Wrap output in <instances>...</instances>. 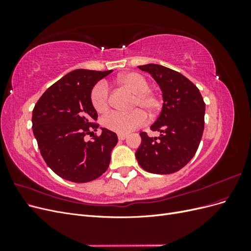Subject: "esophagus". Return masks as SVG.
<instances>
[{"label": "esophagus", "mask_w": 251, "mask_h": 251, "mask_svg": "<svg viewBox=\"0 0 251 251\" xmlns=\"http://www.w3.org/2000/svg\"><path fill=\"white\" fill-rule=\"evenodd\" d=\"M126 138V135H125V134H119L118 135V139L119 140H125Z\"/></svg>", "instance_id": "1"}]
</instances>
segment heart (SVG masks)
Wrapping results in <instances>:
<instances>
[{"label":"heart","instance_id":"b5f03b06","mask_svg":"<svg viewBox=\"0 0 251 251\" xmlns=\"http://www.w3.org/2000/svg\"><path fill=\"white\" fill-rule=\"evenodd\" d=\"M117 83L134 94L132 100V112L126 114L111 113L102 119L104 127L117 134H127L136 127L146 123V111L153 116L161 108V100L157 93L150 89L148 79L137 72H127L121 74L117 78ZM91 102L98 113L109 110V88L107 83L97 82L91 91Z\"/></svg>","mask_w":251,"mask_h":251}]
</instances>
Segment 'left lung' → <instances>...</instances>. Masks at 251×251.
I'll return each instance as SVG.
<instances>
[{
    "label": "left lung",
    "mask_w": 251,
    "mask_h": 251,
    "mask_svg": "<svg viewBox=\"0 0 251 251\" xmlns=\"http://www.w3.org/2000/svg\"><path fill=\"white\" fill-rule=\"evenodd\" d=\"M151 75L162 92L163 105L150 137L140 133L141 144L135 156L141 168L151 174L176 173L192 160L204 130L205 103L199 89L181 73L161 65L138 66Z\"/></svg>",
    "instance_id": "obj_1"
}]
</instances>
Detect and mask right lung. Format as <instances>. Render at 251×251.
<instances>
[{
  "label": "right lung",
  "instance_id": "add662e5",
  "mask_svg": "<svg viewBox=\"0 0 251 251\" xmlns=\"http://www.w3.org/2000/svg\"><path fill=\"white\" fill-rule=\"evenodd\" d=\"M113 70L77 69L48 88L34 105L32 130L41 155L49 168L65 180L85 183L108 170L117 135L101 128L100 136L85 141L97 131V112L91 91Z\"/></svg>",
  "mask_w": 251,
  "mask_h": 251
}]
</instances>
